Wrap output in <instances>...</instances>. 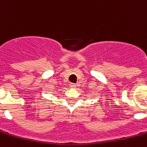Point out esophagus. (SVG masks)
<instances>
[{
	"label": "esophagus",
	"instance_id": "34e87169",
	"mask_svg": "<svg viewBox=\"0 0 147 147\" xmlns=\"http://www.w3.org/2000/svg\"><path fill=\"white\" fill-rule=\"evenodd\" d=\"M70 87H71V88H75V87H76V85H75V84H70Z\"/></svg>",
	"mask_w": 147,
	"mask_h": 147
}]
</instances>
